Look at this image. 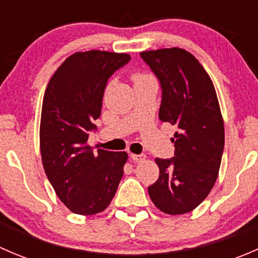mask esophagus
<instances>
[{
	"label": "esophagus",
	"mask_w": 258,
	"mask_h": 258,
	"mask_svg": "<svg viewBox=\"0 0 258 258\" xmlns=\"http://www.w3.org/2000/svg\"><path fill=\"white\" fill-rule=\"evenodd\" d=\"M130 157H131L132 161H135V162H144L146 160V156L145 155H135V153H131L130 155Z\"/></svg>",
	"instance_id": "obj_1"
}]
</instances>
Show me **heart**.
<instances>
[{
    "label": "heart",
    "mask_w": 258,
    "mask_h": 258,
    "mask_svg": "<svg viewBox=\"0 0 258 258\" xmlns=\"http://www.w3.org/2000/svg\"><path fill=\"white\" fill-rule=\"evenodd\" d=\"M145 79H147V76H144V75H136V76H135V80L136 81H141Z\"/></svg>",
    "instance_id": "obj_1"
}]
</instances>
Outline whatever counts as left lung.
I'll use <instances>...</instances> for the list:
<instances>
[{"label":"left lung","mask_w":258,"mask_h":258,"mask_svg":"<svg viewBox=\"0 0 258 258\" xmlns=\"http://www.w3.org/2000/svg\"><path fill=\"white\" fill-rule=\"evenodd\" d=\"M161 86L160 119L176 128L175 157L156 158L160 177L148 187L157 209L182 215L196 209L212 189L225 146V128L215 87L189 52L162 48L140 53Z\"/></svg>","instance_id":"1"}]
</instances>
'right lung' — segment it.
<instances>
[{
  "label": "right lung",
  "mask_w": 258,
  "mask_h": 258,
  "mask_svg": "<svg viewBox=\"0 0 258 258\" xmlns=\"http://www.w3.org/2000/svg\"><path fill=\"white\" fill-rule=\"evenodd\" d=\"M130 59L126 53L77 52L46 88L40 127L43 168L59 200L77 215L102 212L123 176L126 152H93L86 144L96 131L108 79Z\"/></svg>",
  "instance_id": "right-lung-1"
}]
</instances>
